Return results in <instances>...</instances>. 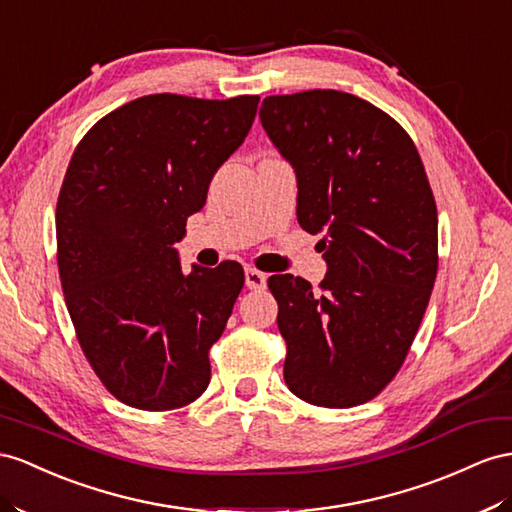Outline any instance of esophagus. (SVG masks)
<instances>
[{
	"label": "esophagus",
	"mask_w": 512,
	"mask_h": 512,
	"mask_svg": "<svg viewBox=\"0 0 512 512\" xmlns=\"http://www.w3.org/2000/svg\"><path fill=\"white\" fill-rule=\"evenodd\" d=\"M268 277L257 268H246V285L248 290H264Z\"/></svg>",
	"instance_id": "esophagus-1"
}]
</instances>
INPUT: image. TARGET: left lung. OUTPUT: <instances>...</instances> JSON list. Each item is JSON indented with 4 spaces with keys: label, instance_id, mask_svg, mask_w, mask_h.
Listing matches in <instances>:
<instances>
[{
    "label": "left lung",
    "instance_id": "1",
    "mask_svg": "<svg viewBox=\"0 0 512 512\" xmlns=\"http://www.w3.org/2000/svg\"><path fill=\"white\" fill-rule=\"evenodd\" d=\"M261 125L296 170L300 227L322 235L320 292L268 279L287 344L283 378L309 404L346 409L398 374L437 277V205L409 134L339 90L266 97Z\"/></svg>",
    "mask_w": 512,
    "mask_h": 512
}]
</instances>
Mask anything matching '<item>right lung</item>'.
<instances>
[{
	"label": "right lung",
	"instance_id": "right-lung-1",
	"mask_svg": "<svg viewBox=\"0 0 512 512\" xmlns=\"http://www.w3.org/2000/svg\"><path fill=\"white\" fill-rule=\"evenodd\" d=\"M257 103L140 97L90 127L71 157L56 207L62 292L88 363L134 409H179L209 385V348L244 270L222 261L183 274L175 242Z\"/></svg>",
	"mask_w": 512,
	"mask_h": 512
}]
</instances>
